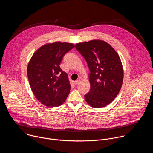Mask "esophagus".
Instances as JSON below:
<instances>
[{
    "label": "esophagus",
    "instance_id": "obj_1",
    "mask_svg": "<svg viewBox=\"0 0 153 153\" xmlns=\"http://www.w3.org/2000/svg\"><path fill=\"white\" fill-rule=\"evenodd\" d=\"M79 82H80V80H76V81L74 82V83L75 85H77Z\"/></svg>",
    "mask_w": 153,
    "mask_h": 153
}]
</instances>
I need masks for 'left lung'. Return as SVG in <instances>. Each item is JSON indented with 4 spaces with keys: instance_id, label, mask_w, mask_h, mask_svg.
Instances as JSON below:
<instances>
[{
    "instance_id": "left-lung-1",
    "label": "left lung",
    "mask_w": 153,
    "mask_h": 153,
    "mask_svg": "<svg viewBox=\"0 0 153 153\" xmlns=\"http://www.w3.org/2000/svg\"><path fill=\"white\" fill-rule=\"evenodd\" d=\"M76 48L85 59L90 73V90L85 101L93 108L108 105L119 94L123 80V69L120 57L108 43L91 40L77 43Z\"/></svg>"
}]
</instances>
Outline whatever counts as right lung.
Segmentation results:
<instances>
[{"label":"right lung","instance_id":"right-lung-1","mask_svg":"<svg viewBox=\"0 0 153 153\" xmlns=\"http://www.w3.org/2000/svg\"><path fill=\"white\" fill-rule=\"evenodd\" d=\"M74 47L71 43L55 42L42 45L33 54L27 67L33 93L43 105L57 107L66 100L71 89L68 74L60 64L63 56Z\"/></svg>","mask_w":153,"mask_h":153}]
</instances>
